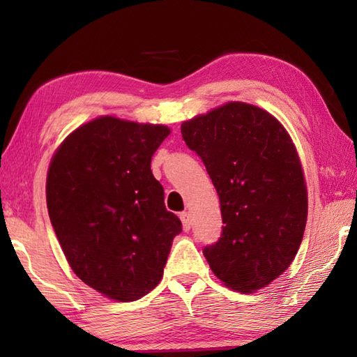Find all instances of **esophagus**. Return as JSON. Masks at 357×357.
I'll use <instances>...</instances> for the list:
<instances>
[{"label":"esophagus","instance_id":"1","mask_svg":"<svg viewBox=\"0 0 357 357\" xmlns=\"http://www.w3.org/2000/svg\"><path fill=\"white\" fill-rule=\"evenodd\" d=\"M179 218H181V221H183V229H184L185 231L190 230V227H192L190 213H188V211H183V213L179 215Z\"/></svg>","mask_w":357,"mask_h":357}]
</instances>
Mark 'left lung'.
<instances>
[{
	"label": "left lung",
	"instance_id": "8db88e82",
	"mask_svg": "<svg viewBox=\"0 0 357 357\" xmlns=\"http://www.w3.org/2000/svg\"><path fill=\"white\" fill-rule=\"evenodd\" d=\"M181 133L221 204V238L202 250L211 271L236 291L261 290L290 267L307 224L305 178L290 135L268 112L238 101L184 121Z\"/></svg>",
	"mask_w": 357,
	"mask_h": 357
}]
</instances>
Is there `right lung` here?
Returning a JSON list of instances; mask_svg holds the SVG:
<instances>
[{
  "mask_svg": "<svg viewBox=\"0 0 357 357\" xmlns=\"http://www.w3.org/2000/svg\"><path fill=\"white\" fill-rule=\"evenodd\" d=\"M169 135L161 124L101 116L67 136L50 161L47 210L66 259L110 299L130 302L153 290L183 231L150 170Z\"/></svg>",
  "mask_w": 357,
  "mask_h": 357,
  "instance_id": "add662e5",
  "label": "right lung"
}]
</instances>
